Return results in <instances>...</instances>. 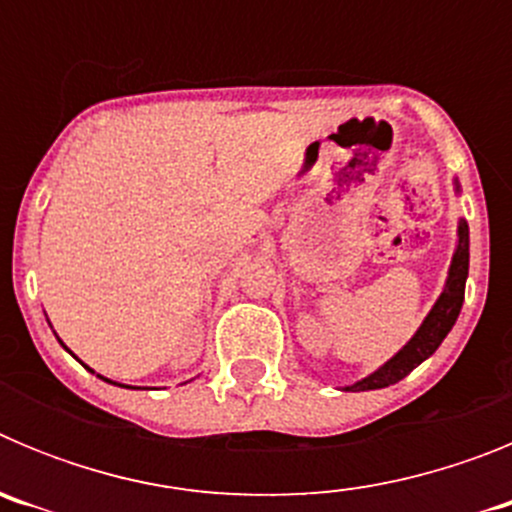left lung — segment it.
Segmentation results:
<instances>
[{"label": "left lung", "mask_w": 512, "mask_h": 512, "mask_svg": "<svg viewBox=\"0 0 512 512\" xmlns=\"http://www.w3.org/2000/svg\"><path fill=\"white\" fill-rule=\"evenodd\" d=\"M454 189L459 192V182L454 179ZM469 277V225L464 217H459V228H456V248L451 256L449 277L443 284V292L438 300L433 302L431 312L425 315L420 328L415 330V336L410 338L405 346L397 351L392 359L384 361L379 369L372 374H366L359 382L343 387L346 392H366V390H382L397 384L400 379L408 377L415 366L423 364L428 356L436 354V348L441 346L443 338L449 336V330L454 328L456 318H459L461 305H464V287H467Z\"/></svg>", "instance_id": "left-lung-1"}]
</instances>
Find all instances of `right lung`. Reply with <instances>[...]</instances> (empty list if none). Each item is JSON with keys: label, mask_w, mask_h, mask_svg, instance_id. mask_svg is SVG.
Listing matches in <instances>:
<instances>
[{"label": "right lung", "mask_w": 512, "mask_h": 512, "mask_svg": "<svg viewBox=\"0 0 512 512\" xmlns=\"http://www.w3.org/2000/svg\"><path fill=\"white\" fill-rule=\"evenodd\" d=\"M66 351H69V348H66ZM84 366H87V364H84ZM87 369H89V366H87ZM89 372H92V374H94V369H89ZM97 377H99V379H104V382H110V384H117V382H112V379L102 377V374H97ZM117 387H128V384H117ZM130 390H138V387H130Z\"/></svg>", "instance_id": "right-lung-1"}]
</instances>
